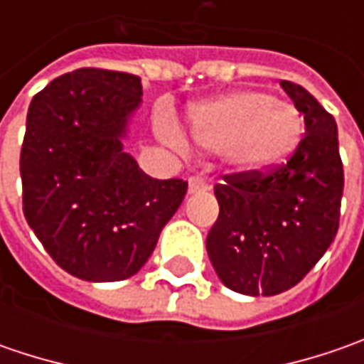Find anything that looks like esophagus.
I'll use <instances>...</instances> for the list:
<instances>
[{
	"mask_svg": "<svg viewBox=\"0 0 364 364\" xmlns=\"http://www.w3.org/2000/svg\"><path fill=\"white\" fill-rule=\"evenodd\" d=\"M188 190L190 192H204V190H208V182L203 176H190Z\"/></svg>",
	"mask_w": 364,
	"mask_h": 364,
	"instance_id": "34e87169",
	"label": "esophagus"
}]
</instances>
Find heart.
Returning a JSON list of instances; mask_svg holds the SVG:
<instances>
[{"instance_id":"obj_1","label":"heart","mask_w":364,"mask_h":364,"mask_svg":"<svg viewBox=\"0 0 364 364\" xmlns=\"http://www.w3.org/2000/svg\"><path fill=\"white\" fill-rule=\"evenodd\" d=\"M190 132L198 146L225 151L235 168L261 172L296 149L301 119L294 107L267 92L243 91L194 107Z\"/></svg>"}]
</instances>
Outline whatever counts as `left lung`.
Here are the masks:
<instances>
[{
  "label": "left lung",
  "instance_id": "left-lung-1",
  "mask_svg": "<svg viewBox=\"0 0 364 364\" xmlns=\"http://www.w3.org/2000/svg\"><path fill=\"white\" fill-rule=\"evenodd\" d=\"M306 133L284 164L223 176L206 251L225 286L275 296L300 284L338 231L344 188L336 121L304 87L282 80Z\"/></svg>",
  "mask_w": 364,
  "mask_h": 364
}]
</instances>
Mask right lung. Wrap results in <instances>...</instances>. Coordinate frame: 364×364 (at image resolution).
<instances>
[{"label": "right lung", "mask_w": 364, "mask_h": 364, "mask_svg": "<svg viewBox=\"0 0 364 364\" xmlns=\"http://www.w3.org/2000/svg\"><path fill=\"white\" fill-rule=\"evenodd\" d=\"M141 78L78 68L28 109L20 174L23 217L48 255L85 282H121L144 267L188 182L156 180L123 151Z\"/></svg>", "instance_id": "right-lung-1"}]
</instances>
